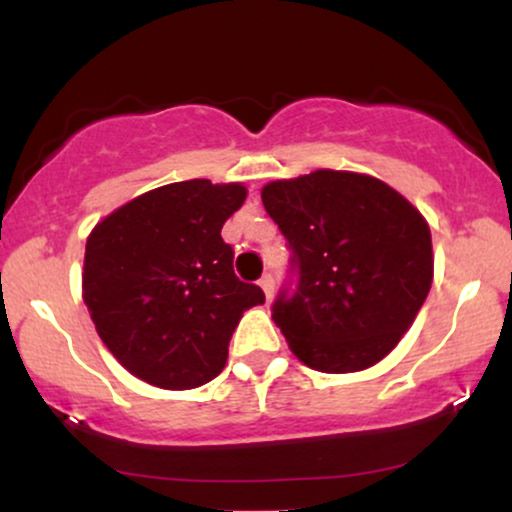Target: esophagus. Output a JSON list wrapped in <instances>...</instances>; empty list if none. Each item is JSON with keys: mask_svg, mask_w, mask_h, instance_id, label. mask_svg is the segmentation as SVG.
<instances>
[{"mask_svg": "<svg viewBox=\"0 0 512 512\" xmlns=\"http://www.w3.org/2000/svg\"><path fill=\"white\" fill-rule=\"evenodd\" d=\"M260 286L264 291V296H267V303L272 301V293H274V276L272 274H264L260 279Z\"/></svg>", "mask_w": 512, "mask_h": 512, "instance_id": "34e87169", "label": "esophagus"}]
</instances>
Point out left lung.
Wrapping results in <instances>:
<instances>
[{
	"instance_id": "1",
	"label": "left lung",
	"mask_w": 512,
	"mask_h": 512,
	"mask_svg": "<svg viewBox=\"0 0 512 512\" xmlns=\"http://www.w3.org/2000/svg\"><path fill=\"white\" fill-rule=\"evenodd\" d=\"M262 204L293 252L296 291L272 320L289 349L320 373H356L390 354L433 281L431 228L373 175L315 170L262 187Z\"/></svg>"
}]
</instances>
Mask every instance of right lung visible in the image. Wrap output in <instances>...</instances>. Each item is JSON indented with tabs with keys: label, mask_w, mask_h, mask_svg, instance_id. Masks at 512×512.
<instances>
[{
	"label": "right lung",
	"mask_w": 512,
	"mask_h": 512,
	"mask_svg": "<svg viewBox=\"0 0 512 512\" xmlns=\"http://www.w3.org/2000/svg\"><path fill=\"white\" fill-rule=\"evenodd\" d=\"M240 182H170L105 216L86 240L81 289L98 337L144 383L192 390L226 366L240 317L264 303L233 274L221 228Z\"/></svg>",
	"instance_id": "1"
}]
</instances>
